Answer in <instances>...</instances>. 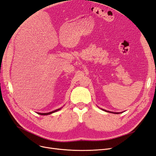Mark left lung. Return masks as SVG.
<instances>
[{
	"label": "left lung",
	"instance_id": "1",
	"mask_svg": "<svg viewBox=\"0 0 156 156\" xmlns=\"http://www.w3.org/2000/svg\"><path fill=\"white\" fill-rule=\"evenodd\" d=\"M103 111H106V112H112V113H115V114H120L119 112H111V111H106V110H105V109H102Z\"/></svg>",
	"mask_w": 156,
	"mask_h": 156
}]
</instances>
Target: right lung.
Returning <instances> with one entry per match:
<instances>
[{
  "label": "right lung",
  "mask_w": 156,
  "mask_h": 156,
  "mask_svg": "<svg viewBox=\"0 0 156 156\" xmlns=\"http://www.w3.org/2000/svg\"><path fill=\"white\" fill-rule=\"evenodd\" d=\"M62 108V107H61V108H58V109H56V110H55V111H53L49 112H46V113H41V112H38V114H39V115H48L52 114V113L55 112H56V111H58L60 110L61 108Z\"/></svg>",
  "instance_id": "1"
}]
</instances>
